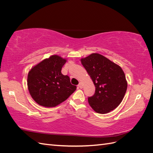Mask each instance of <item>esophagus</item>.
<instances>
[{"mask_svg":"<svg viewBox=\"0 0 153 153\" xmlns=\"http://www.w3.org/2000/svg\"><path fill=\"white\" fill-rule=\"evenodd\" d=\"M78 87H80V89H82V88H83V85H82V82H80V83H79V84L78 85Z\"/></svg>","mask_w":153,"mask_h":153,"instance_id":"34e87169","label":"esophagus"}]
</instances>
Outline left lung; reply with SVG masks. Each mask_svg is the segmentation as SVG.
Returning a JSON list of instances; mask_svg holds the SVG:
<instances>
[{"label": "left lung", "mask_w": 153, "mask_h": 153, "mask_svg": "<svg viewBox=\"0 0 153 153\" xmlns=\"http://www.w3.org/2000/svg\"><path fill=\"white\" fill-rule=\"evenodd\" d=\"M95 85L94 94L88 98L91 108L98 114H107L121 103L128 83L126 76L117 64L93 53L80 60Z\"/></svg>", "instance_id": "1"}]
</instances>
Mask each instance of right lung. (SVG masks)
Wrapping results in <instances>:
<instances>
[{
  "instance_id": "right-lung-1",
  "label": "right lung",
  "mask_w": 153,
  "mask_h": 153,
  "mask_svg": "<svg viewBox=\"0 0 153 153\" xmlns=\"http://www.w3.org/2000/svg\"><path fill=\"white\" fill-rule=\"evenodd\" d=\"M67 61L53 55L32 67L27 76L29 93L36 102L45 107H54L66 100L76 89L70 78L61 73Z\"/></svg>"
}]
</instances>
